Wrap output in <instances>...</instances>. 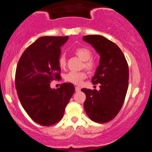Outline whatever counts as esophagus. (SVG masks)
<instances>
[{"label": "esophagus", "instance_id": "esophagus-1", "mask_svg": "<svg viewBox=\"0 0 152 152\" xmlns=\"http://www.w3.org/2000/svg\"><path fill=\"white\" fill-rule=\"evenodd\" d=\"M80 91V88L78 86H76L75 87V91Z\"/></svg>", "mask_w": 152, "mask_h": 152}]
</instances>
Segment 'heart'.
Segmentation results:
<instances>
[{"instance_id":"obj_1","label":"heart","mask_w":152,"mask_h":152,"mask_svg":"<svg viewBox=\"0 0 152 152\" xmlns=\"http://www.w3.org/2000/svg\"><path fill=\"white\" fill-rule=\"evenodd\" d=\"M74 53L80 59L83 61L82 65L83 68H85L86 69L90 72L94 71L97 69V66H98V62L96 58L91 57L92 52H91V49L85 47V46H80V47H77L75 49ZM58 63L60 68H65L66 66L65 56L61 55L58 58ZM86 77L87 74L86 72H71L66 75V80L73 84L79 85L83 82L84 79L86 78Z\"/></svg>"}]
</instances>
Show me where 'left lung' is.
<instances>
[{"mask_svg": "<svg viewBox=\"0 0 152 152\" xmlns=\"http://www.w3.org/2000/svg\"><path fill=\"white\" fill-rule=\"evenodd\" d=\"M83 40L100 54V65L91 79L100 90L82 88L86 98L84 109L96 123L109 122L122 108L129 86V66L119 47L101 35H86Z\"/></svg>", "mask_w": 152, "mask_h": 152, "instance_id": "obj_1", "label": "left lung"}]
</instances>
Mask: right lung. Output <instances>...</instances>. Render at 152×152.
Listing matches in <instances>:
<instances>
[{
	"label": "right lung",
	"mask_w": 152,
	"mask_h": 152,
	"mask_svg": "<svg viewBox=\"0 0 152 152\" xmlns=\"http://www.w3.org/2000/svg\"><path fill=\"white\" fill-rule=\"evenodd\" d=\"M68 37H41L23 52L15 72V88L22 106L33 121L43 126L57 124L75 92L64 83L52 89L50 83L61 79L58 58Z\"/></svg>",
	"instance_id": "add662e5"
}]
</instances>
